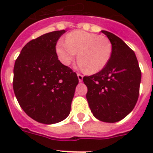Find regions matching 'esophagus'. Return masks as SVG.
I'll list each match as a JSON object with an SVG mask.
<instances>
[{"label":"esophagus","instance_id":"esophagus-1","mask_svg":"<svg viewBox=\"0 0 153 153\" xmlns=\"http://www.w3.org/2000/svg\"><path fill=\"white\" fill-rule=\"evenodd\" d=\"M77 76H78L79 81L80 82H82V79H83V76H82L81 74H77Z\"/></svg>","mask_w":153,"mask_h":153}]
</instances>
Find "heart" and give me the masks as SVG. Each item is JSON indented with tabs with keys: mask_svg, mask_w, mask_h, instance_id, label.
Wrapping results in <instances>:
<instances>
[{
	"mask_svg": "<svg viewBox=\"0 0 153 153\" xmlns=\"http://www.w3.org/2000/svg\"><path fill=\"white\" fill-rule=\"evenodd\" d=\"M112 52V44L107 37L82 30L70 32L66 41L59 40L56 44L58 58L62 64L69 66L78 55L79 68L92 74L106 67Z\"/></svg>",
	"mask_w": 153,
	"mask_h": 153,
	"instance_id": "obj_1",
	"label": "heart"
}]
</instances>
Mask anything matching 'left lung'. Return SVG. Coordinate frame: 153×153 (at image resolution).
<instances>
[{"instance_id":"8db88e82","label":"left lung","mask_w":153,"mask_h":153,"mask_svg":"<svg viewBox=\"0 0 153 153\" xmlns=\"http://www.w3.org/2000/svg\"><path fill=\"white\" fill-rule=\"evenodd\" d=\"M113 47L106 67L91 76L83 77L86 99L96 118L114 123L122 120L137 102L141 71L134 51L119 37L102 31Z\"/></svg>"}]
</instances>
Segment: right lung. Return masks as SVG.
I'll use <instances>...</instances> for the list:
<instances>
[{"label": "right lung", "instance_id": "add662e5", "mask_svg": "<svg viewBox=\"0 0 153 153\" xmlns=\"http://www.w3.org/2000/svg\"><path fill=\"white\" fill-rule=\"evenodd\" d=\"M66 31H55L29 41L16 59L13 90L20 107L39 123H58L71 112L79 79L58 59L55 46Z\"/></svg>", "mask_w": 153, "mask_h": 153}]
</instances>
